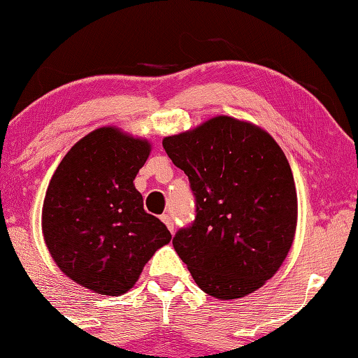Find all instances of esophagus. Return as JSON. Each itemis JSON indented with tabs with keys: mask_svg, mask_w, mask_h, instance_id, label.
Returning a JSON list of instances; mask_svg holds the SVG:
<instances>
[{
	"mask_svg": "<svg viewBox=\"0 0 358 358\" xmlns=\"http://www.w3.org/2000/svg\"><path fill=\"white\" fill-rule=\"evenodd\" d=\"M161 220L165 223V227L169 228V231L173 234V230H175V227H173V218L169 215V213H164V215L161 217Z\"/></svg>",
	"mask_w": 358,
	"mask_h": 358,
	"instance_id": "obj_1",
	"label": "esophagus"
}]
</instances>
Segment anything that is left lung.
I'll return each instance as SVG.
<instances>
[{"instance_id":"obj_1","label":"left lung","mask_w":358,"mask_h":358,"mask_svg":"<svg viewBox=\"0 0 358 358\" xmlns=\"http://www.w3.org/2000/svg\"><path fill=\"white\" fill-rule=\"evenodd\" d=\"M162 146L188 175L196 220L173 238L196 285L222 301L262 287L285 262L297 227L289 162L270 133L217 115Z\"/></svg>"}]
</instances>
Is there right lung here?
<instances>
[{
    "instance_id": "add662e5",
    "label": "right lung",
    "mask_w": 358,
    "mask_h": 358,
    "mask_svg": "<svg viewBox=\"0 0 358 358\" xmlns=\"http://www.w3.org/2000/svg\"><path fill=\"white\" fill-rule=\"evenodd\" d=\"M149 152L145 138L96 128L71 148L48 185L41 210L46 248L64 275L96 294H125L172 239L143 209L133 185Z\"/></svg>"
}]
</instances>
